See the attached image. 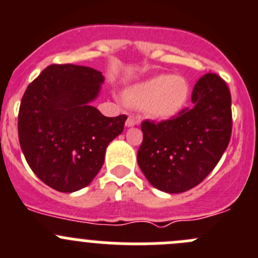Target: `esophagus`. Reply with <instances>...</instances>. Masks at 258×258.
<instances>
[{"label":"esophagus","mask_w":258,"mask_h":258,"mask_svg":"<svg viewBox=\"0 0 258 258\" xmlns=\"http://www.w3.org/2000/svg\"><path fill=\"white\" fill-rule=\"evenodd\" d=\"M138 124H139V119H137V117L134 116H129L126 119V122H125L126 126H134V125H138Z\"/></svg>","instance_id":"34e87169"}]
</instances>
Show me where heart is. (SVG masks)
<instances>
[{
  "instance_id": "b5f03b06",
  "label": "heart",
  "mask_w": 258,
  "mask_h": 258,
  "mask_svg": "<svg viewBox=\"0 0 258 258\" xmlns=\"http://www.w3.org/2000/svg\"><path fill=\"white\" fill-rule=\"evenodd\" d=\"M188 83L181 76L161 75L138 83L129 90L127 101L146 110L152 117H171L186 105Z\"/></svg>"
}]
</instances>
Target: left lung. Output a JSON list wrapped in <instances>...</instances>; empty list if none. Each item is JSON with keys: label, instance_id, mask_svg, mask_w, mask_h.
Wrapping results in <instances>:
<instances>
[{"label": "left lung", "instance_id": "obj_1", "mask_svg": "<svg viewBox=\"0 0 258 258\" xmlns=\"http://www.w3.org/2000/svg\"><path fill=\"white\" fill-rule=\"evenodd\" d=\"M194 106L159 122L144 120L138 164L152 186L170 194L195 187L218 164L232 136V97L215 73L196 82Z\"/></svg>", "mask_w": 258, "mask_h": 258}]
</instances>
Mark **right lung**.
I'll return each mask as SVG.
<instances>
[{
    "mask_svg": "<svg viewBox=\"0 0 258 258\" xmlns=\"http://www.w3.org/2000/svg\"><path fill=\"white\" fill-rule=\"evenodd\" d=\"M102 82L94 68L50 64L24 94L17 117L21 151L33 172L54 190L86 187L124 129L126 115L107 117L91 106Z\"/></svg>",
    "mask_w": 258,
    "mask_h": 258,
    "instance_id": "right-lung-1",
    "label": "right lung"
}]
</instances>
